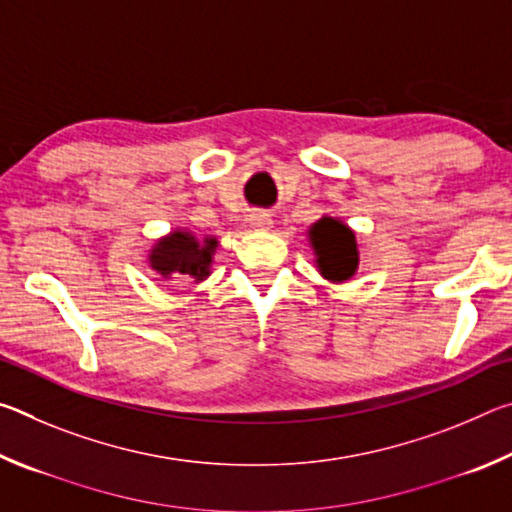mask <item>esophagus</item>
I'll return each instance as SVG.
<instances>
[{
    "instance_id": "34e87169",
    "label": "esophagus",
    "mask_w": 512,
    "mask_h": 512,
    "mask_svg": "<svg viewBox=\"0 0 512 512\" xmlns=\"http://www.w3.org/2000/svg\"><path fill=\"white\" fill-rule=\"evenodd\" d=\"M248 223L253 225L255 230H268V228H271V214H266L262 210L253 212V214L248 216Z\"/></svg>"
}]
</instances>
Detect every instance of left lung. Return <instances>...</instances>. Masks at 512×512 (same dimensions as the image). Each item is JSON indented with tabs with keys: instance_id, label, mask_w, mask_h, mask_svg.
<instances>
[{
	"instance_id": "obj_1",
	"label": "left lung",
	"mask_w": 512,
	"mask_h": 512,
	"mask_svg": "<svg viewBox=\"0 0 512 512\" xmlns=\"http://www.w3.org/2000/svg\"><path fill=\"white\" fill-rule=\"evenodd\" d=\"M309 239L316 250L320 273L329 277V280H348L357 271V239H354V232L348 225L323 216L318 223L311 225Z\"/></svg>"
}]
</instances>
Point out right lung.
Masks as SVG:
<instances>
[{"label": "right lung", "instance_id": "1", "mask_svg": "<svg viewBox=\"0 0 512 512\" xmlns=\"http://www.w3.org/2000/svg\"><path fill=\"white\" fill-rule=\"evenodd\" d=\"M219 241L207 237L198 241L192 232H171L153 246L149 262L162 277H194L196 282L210 275L212 255Z\"/></svg>", "mask_w": 512, "mask_h": 512}]
</instances>
